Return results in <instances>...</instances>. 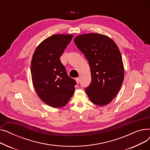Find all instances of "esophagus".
<instances>
[{"instance_id": "esophagus-1", "label": "esophagus", "mask_w": 150, "mask_h": 150, "mask_svg": "<svg viewBox=\"0 0 150 150\" xmlns=\"http://www.w3.org/2000/svg\"><path fill=\"white\" fill-rule=\"evenodd\" d=\"M76 82L77 84H79L80 83V78H76Z\"/></svg>"}]
</instances>
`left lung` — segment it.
<instances>
[{"instance_id":"obj_1","label":"left lung","mask_w":150,"mask_h":150,"mask_svg":"<svg viewBox=\"0 0 150 150\" xmlns=\"http://www.w3.org/2000/svg\"><path fill=\"white\" fill-rule=\"evenodd\" d=\"M74 42L91 67L92 80L86 93L93 104L105 106L119 92L124 78V67L119 47L111 38L99 33L80 35Z\"/></svg>"}]
</instances>
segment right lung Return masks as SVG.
Here are the masks:
<instances>
[{
    "label": "right lung",
    "mask_w": 150,
    "mask_h": 150,
    "mask_svg": "<svg viewBox=\"0 0 150 150\" xmlns=\"http://www.w3.org/2000/svg\"><path fill=\"white\" fill-rule=\"evenodd\" d=\"M73 35H53L39 44L33 54L31 74L38 97L53 108L68 103L74 93L76 81L67 75L60 57Z\"/></svg>",
    "instance_id": "1"
}]
</instances>
